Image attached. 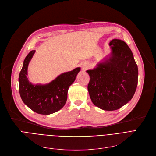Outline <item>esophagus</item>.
I'll return each instance as SVG.
<instances>
[{
  "label": "esophagus",
  "mask_w": 156,
  "mask_h": 156,
  "mask_svg": "<svg viewBox=\"0 0 156 156\" xmlns=\"http://www.w3.org/2000/svg\"><path fill=\"white\" fill-rule=\"evenodd\" d=\"M89 67V65L87 63H84L83 65V70H86Z\"/></svg>",
  "instance_id": "esophagus-1"
}]
</instances>
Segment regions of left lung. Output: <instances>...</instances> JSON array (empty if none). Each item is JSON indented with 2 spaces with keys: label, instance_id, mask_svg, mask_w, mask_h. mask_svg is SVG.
Wrapping results in <instances>:
<instances>
[{
  "label": "left lung",
  "instance_id": "1",
  "mask_svg": "<svg viewBox=\"0 0 156 156\" xmlns=\"http://www.w3.org/2000/svg\"><path fill=\"white\" fill-rule=\"evenodd\" d=\"M111 54L90 76L87 90L93 104L104 110H115L131 100L138 84V70L130 48L125 42L113 39Z\"/></svg>",
  "mask_w": 156,
  "mask_h": 156
}]
</instances>
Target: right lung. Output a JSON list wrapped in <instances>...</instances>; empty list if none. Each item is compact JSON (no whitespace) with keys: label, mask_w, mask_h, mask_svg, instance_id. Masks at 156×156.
<instances>
[{"label":"right lung","mask_w":156,"mask_h":156,"mask_svg":"<svg viewBox=\"0 0 156 156\" xmlns=\"http://www.w3.org/2000/svg\"><path fill=\"white\" fill-rule=\"evenodd\" d=\"M35 51L26 56L19 76V91L22 101L35 112L49 115L63 107L69 86L74 82L80 68L65 72L46 84H32L27 78V70Z\"/></svg>","instance_id":"1"}]
</instances>
